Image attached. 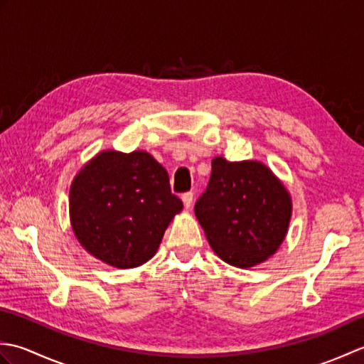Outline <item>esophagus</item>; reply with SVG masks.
Masks as SVG:
<instances>
[{"label":"esophagus","instance_id":"34e87169","mask_svg":"<svg viewBox=\"0 0 364 364\" xmlns=\"http://www.w3.org/2000/svg\"><path fill=\"white\" fill-rule=\"evenodd\" d=\"M183 203H184V208H189L192 206V203H194V192H186V194H183Z\"/></svg>","mask_w":364,"mask_h":364}]
</instances>
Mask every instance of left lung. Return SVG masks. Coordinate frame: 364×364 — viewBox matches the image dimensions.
<instances>
[{
	"mask_svg": "<svg viewBox=\"0 0 364 364\" xmlns=\"http://www.w3.org/2000/svg\"><path fill=\"white\" fill-rule=\"evenodd\" d=\"M196 215L220 259L247 269L278 250L288 233L292 202L283 183L259 161L215 156Z\"/></svg>",
	"mask_w": 364,
	"mask_h": 364,
	"instance_id": "obj_1",
	"label": "left lung"
}]
</instances>
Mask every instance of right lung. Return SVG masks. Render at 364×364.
<instances>
[{"label":"right lung","instance_id":"1","mask_svg":"<svg viewBox=\"0 0 364 364\" xmlns=\"http://www.w3.org/2000/svg\"><path fill=\"white\" fill-rule=\"evenodd\" d=\"M68 208L73 233L92 257L131 269L153 258L183 202L150 153L105 150L73 178Z\"/></svg>","mask_w":364,"mask_h":364}]
</instances>
